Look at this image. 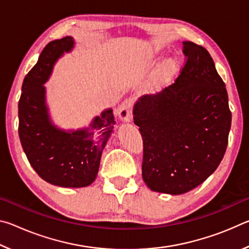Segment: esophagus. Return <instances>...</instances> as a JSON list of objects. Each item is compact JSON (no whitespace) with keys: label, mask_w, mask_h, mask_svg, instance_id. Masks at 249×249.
Instances as JSON below:
<instances>
[{"label":"esophagus","mask_w":249,"mask_h":249,"mask_svg":"<svg viewBox=\"0 0 249 249\" xmlns=\"http://www.w3.org/2000/svg\"><path fill=\"white\" fill-rule=\"evenodd\" d=\"M133 104H134V101L130 98L125 100L124 102L121 104L119 112L117 113H119V117L122 122H130V120H132Z\"/></svg>","instance_id":"1"}]
</instances>
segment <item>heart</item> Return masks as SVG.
<instances>
[{
    "label": "heart",
    "instance_id": "b5f03b06",
    "mask_svg": "<svg viewBox=\"0 0 249 249\" xmlns=\"http://www.w3.org/2000/svg\"><path fill=\"white\" fill-rule=\"evenodd\" d=\"M178 69H179V64L178 61H177V59L175 58L167 59V60L162 64V66L160 67L157 78L155 80V87L157 88V89L165 87L166 84H168L171 81L172 78L176 75V73L178 72Z\"/></svg>",
    "mask_w": 249,
    "mask_h": 249
}]
</instances>
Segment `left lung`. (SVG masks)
<instances>
[{"label": "left lung", "mask_w": 249, "mask_h": 249, "mask_svg": "<svg viewBox=\"0 0 249 249\" xmlns=\"http://www.w3.org/2000/svg\"><path fill=\"white\" fill-rule=\"evenodd\" d=\"M187 62L176 82L141 96L134 123L144 142L142 179L150 190L182 195L215 171L231 123L225 83L208 50L183 41Z\"/></svg>", "instance_id": "obj_1"}]
</instances>
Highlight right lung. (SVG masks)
Returning a JSON list of instances; mask_svg holds the SVG:
<instances>
[{"mask_svg": "<svg viewBox=\"0 0 249 249\" xmlns=\"http://www.w3.org/2000/svg\"><path fill=\"white\" fill-rule=\"evenodd\" d=\"M73 48L71 36L50 41L25 77L18 102V135L29 163L41 179L64 188L93 182L115 125L112 108L95 116L88 127L66 130L53 123L44 84L58 59Z\"/></svg>", "mask_w": 249, "mask_h": 249, "instance_id": "add662e5", "label": "right lung"}]
</instances>
